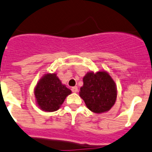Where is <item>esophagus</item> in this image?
Returning <instances> with one entry per match:
<instances>
[{
    "mask_svg": "<svg viewBox=\"0 0 152 152\" xmlns=\"http://www.w3.org/2000/svg\"><path fill=\"white\" fill-rule=\"evenodd\" d=\"M71 90H72V91H73V92H74V93L77 92V91H78V87H77V86H74V87H72Z\"/></svg>",
    "mask_w": 152,
    "mask_h": 152,
    "instance_id": "esophagus-1",
    "label": "esophagus"
}]
</instances>
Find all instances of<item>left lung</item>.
<instances>
[{
	"instance_id": "left-lung-1",
	"label": "left lung",
	"mask_w": 152,
	"mask_h": 152,
	"mask_svg": "<svg viewBox=\"0 0 152 152\" xmlns=\"http://www.w3.org/2000/svg\"><path fill=\"white\" fill-rule=\"evenodd\" d=\"M117 95L115 83L106 71L88 72L83 77L79 96L91 111L96 113L108 111L115 104Z\"/></svg>"
}]
</instances>
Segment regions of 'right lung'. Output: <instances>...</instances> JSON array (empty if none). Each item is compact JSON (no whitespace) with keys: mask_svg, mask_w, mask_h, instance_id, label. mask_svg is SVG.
Instances as JSON below:
<instances>
[{"mask_svg":"<svg viewBox=\"0 0 152 152\" xmlns=\"http://www.w3.org/2000/svg\"><path fill=\"white\" fill-rule=\"evenodd\" d=\"M71 92L70 89L61 83L55 73L45 75L37 83L34 91L38 106L48 112L58 110Z\"/></svg>","mask_w":152,"mask_h":152,"instance_id":"add662e5","label":"right lung"}]
</instances>
